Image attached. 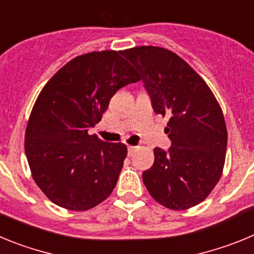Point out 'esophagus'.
Here are the masks:
<instances>
[{"instance_id":"esophagus-1","label":"esophagus","mask_w":254,"mask_h":254,"mask_svg":"<svg viewBox=\"0 0 254 254\" xmlns=\"http://www.w3.org/2000/svg\"><path fill=\"white\" fill-rule=\"evenodd\" d=\"M127 149H128V155H129V156H132V155H133V152L137 150V146H131V145H129Z\"/></svg>"}]
</instances>
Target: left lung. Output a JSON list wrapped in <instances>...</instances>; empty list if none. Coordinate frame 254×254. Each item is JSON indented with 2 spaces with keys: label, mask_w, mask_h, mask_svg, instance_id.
<instances>
[{
  "label": "left lung",
  "mask_w": 254,
  "mask_h": 254,
  "mask_svg": "<svg viewBox=\"0 0 254 254\" xmlns=\"http://www.w3.org/2000/svg\"><path fill=\"white\" fill-rule=\"evenodd\" d=\"M138 69L156 114L169 117L168 151L155 147L142 173L152 198L170 210H187L210 194L223 174L228 131L216 98L185 60L165 48L121 52Z\"/></svg>",
  "instance_id": "8db88e82"
}]
</instances>
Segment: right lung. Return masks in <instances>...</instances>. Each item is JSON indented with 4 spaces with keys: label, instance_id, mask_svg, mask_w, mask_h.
<instances>
[{
    "label": "right lung",
    "instance_id": "add662e5",
    "mask_svg": "<svg viewBox=\"0 0 254 254\" xmlns=\"http://www.w3.org/2000/svg\"><path fill=\"white\" fill-rule=\"evenodd\" d=\"M117 51L69 61L42 89L25 131L31 176L52 202L73 211L95 207L118 181L127 146L104 142L89 128L102 121L112 96L140 77Z\"/></svg>",
    "mask_w": 254,
    "mask_h": 254
}]
</instances>
